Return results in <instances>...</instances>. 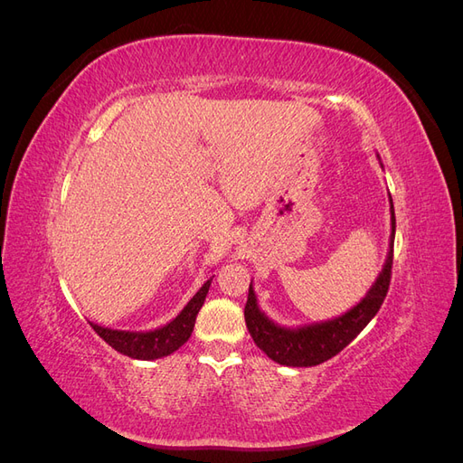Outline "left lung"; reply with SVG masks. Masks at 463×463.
Returning a JSON list of instances; mask_svg holds the SVG:
<instances>
[{"instance_id": "1", "label": "left lung", "mask_w": 463, "mask_h": 463, "mask_svg": "<svg viewBox=\"0 0 463 463\" xmlns=\"http://www.w3.org/2000/svg\"><path fill=\"white\" fill-rule=\"evenodd\" d=\"M390 247L383 266V272L378 274L374 284L367 291L354 309L347 313L325 320L313 322L298 328L279 326L266 317L257 301L253 282L249 286V298L245 305V322L253 335L255 344L269 355L272 361L286 367H315L338 355L342 349L357 338V334L365 328L373 317L381 309V305L388 293L390 276H392V259H394V235H396V216L394 204L390 197Z\"/></svg>"}]
</instances>
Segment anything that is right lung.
Instances as JSON below:
<instances>
[{
  "instance_id": "right-lung-1",
  "label": "right lung",
  "mask_w": 463,
  "mask_h": 463,
  "mask_svg": "<svg viewBox=\"0 0 463 463\" xmlns=\"http://www.w3.org/2000/svg\"><path fill=\"white\" fill-rule=\"evenodd\" d=\"M213 278H208L203 284V288L194 293L193 299L184 307V311H181L174 320H170L167 325H164L160 328L141 330V332L114 330V328L98 326V325H94V322H90V326L106 344L114 347L116 352L128 355L131 359L152 361V359L165 357V355L174 354L175 349H179L191 338V332L194 328V320H197V315L206 299V293H208L210 284H213Z\"/></svg>"
}]
</instances>
